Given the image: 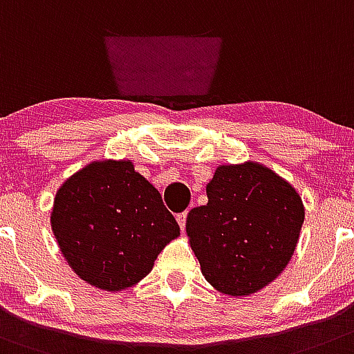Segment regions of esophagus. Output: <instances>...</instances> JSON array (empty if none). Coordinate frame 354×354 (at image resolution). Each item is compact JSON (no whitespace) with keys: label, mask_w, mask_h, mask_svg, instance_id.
I'll list each match as a JSON object with an SVG mask.
<instances>
[{"label":"esophagus","mask_w":354,"mask_h":354,"mask_svg":"<svg viewBox=\"0 0 354 354\" xmlns=\"http://www.w3.org/2000/svg\"><path fill=\"white\" fill-rule=\"evenodd\" d=\"M187 215H189V213H187V212L178 213V215H176V221H178V224H180L181 231H185V224H187Z\"/></svg>","instance_id":"obj_1"}]
</instances>
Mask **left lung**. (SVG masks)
I'll return each mask as SVG.
<instances>
[{
    "mask_svg": "<svg viewBox=\"0 0 354 354\" xmlns=\"http://www.w3.org/2000/svg\"><path fill=\"white\" fill-rule=\"evenodd\" d=\"M208 203L187 216V236L209 284L229 296L257 292L282 273L305 218L300 194L257 162L218 165Z\"/></svg>",
    "mask_w": 354,
    "mask_h": 354,
    "instance_id": "left-lung-1",
    "label": "left lung"
}]
</instances>
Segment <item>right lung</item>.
Listing matches in <instances>:
<instances>
[{"instance_id":"obj_1","label":"right lung","mask_w":354,"mask_h":354,"mask_svg":"<svg viewBox=\"0 0 354 354\" xmlns=\"http://www.w3.org/2000/svg\"><path fill=\"white\" fill-rule=\"evenodd\" d=\"M50 227L68 266L88 284L122 291L138 284L180 225L130 160H97L59 187Z\"/></svg>"}]
</instances>
